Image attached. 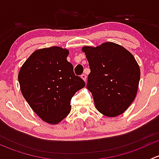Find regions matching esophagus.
Returning <instances> with one entry per match:
<instances>
[{
    "mask_svg": "<svg viewBox=\"0 0 159 159\" xmlns=\"http://www.w3.org/2000/svg\"><path fill=\"white\" fill-rule=\"evenodd\" d=\"M81 78H82V79L84 80V81L86 82V81H87V76H86V75H84V74H83V75H81Z\"/></svg>",
    "mask_w": 159,
    "mask_h": 159,
    "instance_id": "obj_1",
    "label": "esophagus"
}]
</instances>
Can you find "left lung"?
Here are the masks:
<instances>
[{"label":"left lung","mask_w":159,"mask_h":159,"mask_svg":"<svg viewBox=\"0 0 159 159\" xmlns=\"http://www.w3.org/2000/svg\"><path fill=\"white\" fill-rule=\"evenodd\" d=\"M91 72L87 89L94 105L108 117L121 115L134 100L140 80V68L134 56L122 46L106 42L82 48Z\"/></svg>","instance_id":"obj_1"}]
</instances>
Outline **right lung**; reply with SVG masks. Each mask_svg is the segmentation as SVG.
Returning <instances> with one entry per match:
<instances>
[{"label": "right lung", "mask_w": 159, "mask_h": 159, "mask_svg": "<svg viewBox=\"0 0 159 159\" xmlns=\"http://www.w3.org/2000/svg\"><path fill=\"white\" fill-rule=\"evenodd\" d=\"M69 51L60 47L37 50L18 74L20 91L34 111L45 122L57 124L70 111V100L85 86L67 61Z\"/></svg>", "instance_id": "1"}]
</instances>
